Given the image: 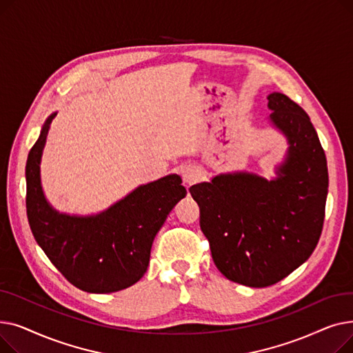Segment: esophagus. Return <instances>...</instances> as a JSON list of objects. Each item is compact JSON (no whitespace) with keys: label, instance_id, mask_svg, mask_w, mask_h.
<instances>
[{"label":"esophagus","instance_id":"34e87169","mask_svg":"<svg viewBox=\"0 0 353 353\" xmlns=\"http://www.w3.org/2000/svg\"><path fill=\"white\" fill-rule=\"evenodd\" d=\"M201 179V173L197 169V167H186L183 170V181L188 184V186H192V184L197 183Z\"/></svg>","mask_w":353,"mask_h":353}]
</instances>
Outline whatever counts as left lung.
<instances>
[{
  "mask_svg": "<svg viewBox=\"0 0 353 353\" xmlns=\"http://www.w3.org/2000/svg\"><path fill=\"white\" fill-rule=\"evenodd\" d=\"M268 100L270 121L289 143L277 177L219 174L189 189L216 268L250 288L281 282L310 257L323 229L329 186L326 156L306 111L282 92Z\"/></svg>",
  "mask_w": 353,
  "mask_h": 353,
  "instance_id": "8db88e82",
  "label": "left lung"
}]
</instances>
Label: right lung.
Returning <instances> with one entry per match:
<instances>
[{
  "label": "right lung",
  "instance_id": "add662e5",
  "mask_svg": "<svg viewBox=\"0 0 353 353\" xmlns=\"http://www.w3.org/2000/svg\"><path fill=\"white\" fill-rule=\"evenodd\" d=\"M51 114L31 147L26 165L27 217L37 243L76 288L110 293L139 282L150 262L153 240L167 214L188 192L177 174L137 188L96 216H70L46 200L40 161Z\"/></svg>",
  "mask_w": 353,
  "mask_h": 353
}]
</instances>
